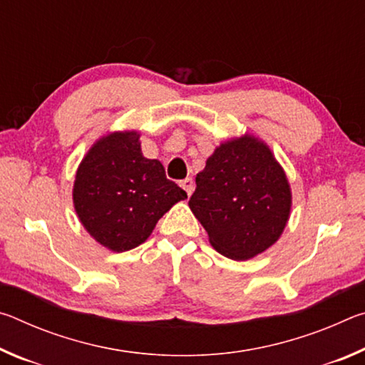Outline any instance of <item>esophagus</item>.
<instances>
[{"instance_id": "obj_1", "label": "esophagus", "mask_w": 365, "mask_h": 365, "mask_svg": "<svg viewBox=\"0 0 365 365\" xmlns=\"http://www.w3.org/2000/svg\"><path fill=\"white\" fill-rule=\"evenodd\" d=\"M180 187H182L185 191H187V195L190 196L191 193H193L195 183H193V180H191V178H185V180L180 182Z\"/></svg>"}]
</instances>
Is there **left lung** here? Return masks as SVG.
<instances>
[{
	"instance_id": "left-lung-1",
	"label": "left lung",
	"mask_w": 365,
	"mask_h": 365,
	"mask_svg": "<svg viewBox=\"0 0 365 365\" xmlns=\"http://www.w3.org/2000/svg\"><path fill=\"white\" fill-rule=\"evenodd\" d=\"M190 209L209 242L235 261L274 245L287 225L292 193L285 172L255 137L220 145L196 175Z\"/></svg>"
}]
</instances>
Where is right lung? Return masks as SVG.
Wrapping results in <instances>:
<instances>
[{"label":"right lung","instance_id":"obj_1","mask_svg":"<svg viewBox=\"0 0 365 365\" xmlns=\"http://www.w3.org/2000/svg\"><path fill=\"white\" fill-rule=\"evenodd\" d=\"M187 193L158 159L141 154L138 133H113L91 148L77 170L73 206L98 243L115 252L137 248Z\"/></svg>","mask_w":365,"mask_h":365}]
</instances>
